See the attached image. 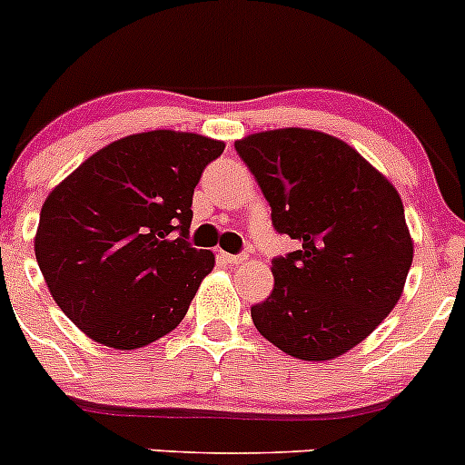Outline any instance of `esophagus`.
I'll return each mask as SVG.
<instances>
[{"label":"esophagus","instance_id":"esophagus-1","mask_svg":"<svg viewBox=\"0 0 465 465\" xmlns=\"http://www.w3.org/2000/svg\"><path fill=\"white\" fill-rule=\"evenodd\" d=\"M220 259L224 262H232V265H241L247 261V254H227V252H220Z\"/></svg>","mask_w":465,"mask_h":465}]
</instances>
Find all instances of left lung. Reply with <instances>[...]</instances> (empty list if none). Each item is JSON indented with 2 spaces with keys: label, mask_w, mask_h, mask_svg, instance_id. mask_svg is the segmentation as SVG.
Returning a JSON list of instances; mask_svg holds the SVG:
<instances>
[{
  "label": "left lung",
  "mask_w": 465,
  "mask_h": 465,
  "mask_svg": "<svg viewBox=\"0 0 465 465\" xmlns=\"http://www.w3.org/2000/svg\"><path fill=\"white\" fill-rule=\"evenodd\" d=\"M299 250L272 261L252 306L267 341L308 362L340 358L380 326L405 288L414 242L391 182L341 139L283 128L233 143Z\"/></svg>",
  "instance_id": "left-lung-1"
}]
</instances>
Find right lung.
<instances>
[{
    "mask_svg": "<svg viewBox=\"0 0 465 465\" xmlns=\"http://www.w3.org/2000/svg\"><path fill=\"white\" fill-rule=\"evenodd\" d=\"M223 150L193 133L130 134L51 191L35 259L51 297L87 337L133 351L184 320L215 262L186 241L193 191Z\"/></svg>",
    "mask_w": 465,
    "mask_h": 465,
    "instance_id": "1",
    "label": "right lung"
}]
</instances>
